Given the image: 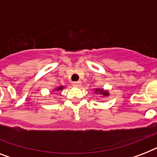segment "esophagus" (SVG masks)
Listing matches in <instances>:
<instances>
[{"label":"esophagus","instance_id":"obj_1","mask_svg":"<svg viewBox=\"0 0 157 157\" xmlns=\"http://www.w3.org/2000/svg\"><path fill=\"white\" fill-rule=\"evenodd\" d=\"M73 86H76V87H80L81 86V81H75V82H73Z\"/></svg>","mask_w":157,"mask_h":157}]
</instances>
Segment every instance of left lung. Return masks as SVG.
<instances>
[{
  "label": "left lung",
  "instance_id": "8db88e82",
  "mask_svg": "<svg viewBox=\"0 0 157 157\" xmlns=\"http://www.w3.org/2000/svg\"><path fill=\"white\" fill-rule=\"evenodd\" d=\"M97 91H99L100 94H103V95H104V96L107 95V92H106V91H103V90H96V92H97Z\"/></svg>",
  "mask_w": 157,
  "mask_h": 157
}]
</instances>
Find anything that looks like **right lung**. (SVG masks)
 Masks as SVG:
<instances>
[{
  "mask_svg": "<svg viewBox=\"0 0 157 157\" xmlns=\"http://www.w3.org/2000/svg\"><path fill=\"white\" fill-rule=\"evenodd\" d=\"M63 86H60V87H59V88H57L56 90H63Z\"/></svg>",
  "mask_w": 157,
  "mask_h": 157,
  "instance_id": "right-lung-1",
  "label": "right lung"
}]
</instances>
